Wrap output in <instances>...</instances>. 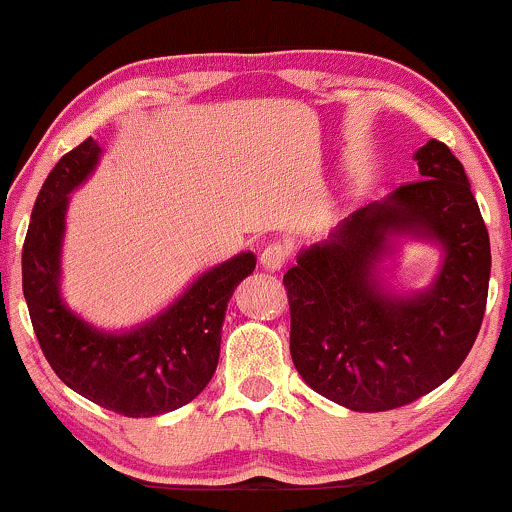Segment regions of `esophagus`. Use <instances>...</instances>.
Returning a JSON list of instances; mask_svg holds the SVG:
<instances>
[{
	"mask_svg": "<svg viewBox=\"0 0 512 512\" xmlns=\"http://www.w3.org/2000/svg\"><path fill=\"white\" fill-rule=\"evenodd\" d=\"M286 260H289V248L284 243H269L260 252V264L267 272H279Z\"/></svg>",
	"mask_w": 512,
	"mask_h": 512,
	"instance_id": "esophagus-1",
	"label": "esophagus"
}]
</instances>
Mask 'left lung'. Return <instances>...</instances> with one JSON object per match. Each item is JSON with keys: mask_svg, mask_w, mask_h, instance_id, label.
<instances>
[{"mask_svg": "<svg viewBox=\"0 0 512 512\" xmlns=\"http://www.w3.org/2000/svg\"><path fill=\"white\" fill-rule=\"evenodd\" d=\"M414 161L421 180L346 216L284 274L296 370L346 409H397L436 390L484 320L491 245L464 166L436 139ZM407 239L441 250L421 292H397L384 279Z\"/></svg>", "mask_w": 512, "mask_h": 512, "instance_id": "left-lung-1", "label": "left lung"}]
</instances>
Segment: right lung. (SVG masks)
I'll list each match as a JSON object with an SVG mask.
<instances>
[{"instance_id": "obj_1", "label": "right lung", "mask_w": 512, "mask_h": 512, "mask_svg": "<svg viewBox=\"0 0 512 512\" xmlns=\"http://www.w3.org/2000/svg\"><path fill=\"white\" fill-rule=\"evenodd\" d=\"M103 149L91 137L50 170L23 243V296L40 349L64 385L115 414L156 416L185 407L219 363L228 301L257 257L240 252L199 274L185 291L129 330H103L62 298L69 195L91 178Z\"/></svg>"}]
</instances>
